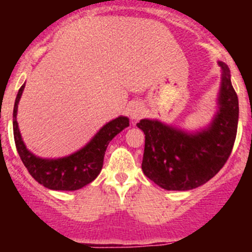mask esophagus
<instances>
[{
	"label": "esophagus",
	"mask_w": 252,
	"mask_h": 252,
	"mask_svg": "<svg viewBox=\"0 0 252 252\" xmlns=\"http://www.w3.org/2000/svg\"><path fill=\"white\" fill-rule=\"evenodd\" d=\"M128 113H130L131 120L136 121V120L141 119L142 116H144V113H145V111H144V107H142L141 104L135 103L130 107V112Z\"/></svg>",
	"instance_id": "34e87169"
}]
</instances>
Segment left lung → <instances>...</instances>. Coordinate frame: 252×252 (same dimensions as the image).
<instances>
[{
  "label": "left lung",
  "mask_w": 252,
  "mask_h": 252,
  "mask_svg": "<svg viewBox=\"0 0 252 252\" xmlns=\"http://www.w3.org/2000/svg\"><path fill=\"white\" fill-rule=\"evenodd\" d=\"M218 112L211 125L186 132L158 120L136 125L145 133L141 168L144 174L166 190H189L212 179L226 164L235 144L239 124V98L230 69L222 62Z\"/></svg>",
  "instance_id": "left-lung-1"
}]
</instances>
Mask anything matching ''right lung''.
Returning <instances> with one entry per match:
<instances>
[{
    "instance_id": "right-lung-1",
    "label": "right lung",
    "mask_w": 252,
    "mask_h": 252,
    "mask_svg": "<svg viewBox=\"0 0 252 252\" xmlns=\"http://www.w3.org/2000/svg\"><path fill=\"white\" fill-rule=\"evenodd\" d=\"M25 84L21 86L13 106V137L17 153L31 177L37 183L53 190H77L98 177L103 166L106 149L111 140L128 126V119L120 116L106 124L83 149L59 159H43L35 157L26 149L17 125V104Z\"/></svg>"
}]
</instances>
